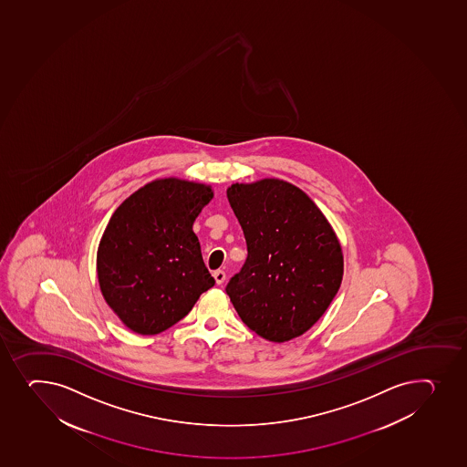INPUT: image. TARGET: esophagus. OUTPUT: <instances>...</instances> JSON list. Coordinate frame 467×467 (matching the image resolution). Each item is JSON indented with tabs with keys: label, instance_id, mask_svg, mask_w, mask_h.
Listing matches in <instances>:
<instances>
[{
	"label": "esophagus",
	"instance_id": "34e87169",
	"mask_svg": "<svg viewBox=\"0 0 467 467\" xmlns=\"http://www.w3.org/2000/svg\"><path fill=\"white\" fill-rule=\"evenodd\" d=\"M213 275H214V279H216L217 285H222L223 282H225L226 275L225 271L223 270H216L214 273H213Z\"/></svg>",
	"mask_w": 467,
	"mask_h": 467
}]
</instances>
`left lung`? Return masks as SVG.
<instances>
[{
	"mask_svg": "<svg viewBox=\"0 0 467 467\" xmlns=\"http://www.w3.org/2000/svg\"><path fill=\"white\" fill-rule=\"evenodd\" d=\"M226 196L248 250L225 288L239 317L270 342L302 336L342 284L336 233L300 188L280 179L233 183Z\"/></svg>",
	"mask_w": 467,
	"mask_h": 467,
	"instance_id": "left-lung-1",
	"label": "left lung"
}]
</instances>
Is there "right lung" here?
Returning a JSON list of instances; mask_svg holds the SVG:
<instances>
[{
    "label": "right lung",
    "mask_w": 467,
    "mask_h": 467,
    "mask_svg": "<svg viewBox=\"0 0 467 467\" xmlns=\"http://www.w3.org/2000/svg\"><path fill=\"white\" fill-rule=\"evenodd\" d=\"M213 199L205 183L158 179L116 208L98 248L101 293L125 327L169 329L214 286L192 223Z\"/></svg>",
    "instance_id": "add662e5"
}]
</instances>
